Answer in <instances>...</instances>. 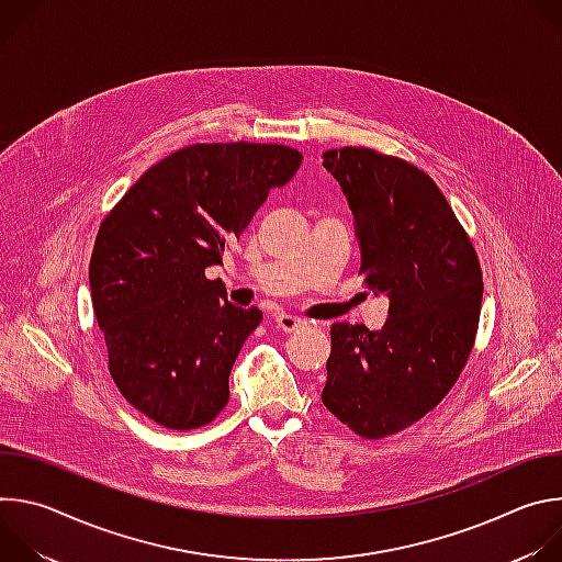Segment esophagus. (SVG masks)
<instances>
[{
  "instance_id": "obj_1",
  "label": "esophagus",
  "mask_w": 562,
  "mask_h": 562,
  "mask_svg": "<svg viewBox=\"0 0 562 562\" xmlns=\"http://www.w3.org/2000/svg\"><path fill=\"white\" fill-rule=\"evenodd\" d=\"M306 325V319H302V317H297V315H293V313H276V327L280 329V331H284V334H293V331H297V329H302Z\"/></svg>"
}]
</instances>
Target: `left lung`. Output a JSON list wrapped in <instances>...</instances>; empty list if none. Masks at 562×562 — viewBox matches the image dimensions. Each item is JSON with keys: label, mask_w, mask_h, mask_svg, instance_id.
Listing matches in <instances>:
<instances>
[{"label": "left lung", "mask_w": 562, "mask_h": 562, "mask_svg": "<svg viewBox=\"0 0 562 562\" xmlns=\"http://www.w3.org/2000/svg\"><path fill=\"white\" fill-rule=\"evenodd\" d=\"M323 157L358 228L360 271L389 297L382 331L331 327L323 403L358 436L384 438L418 423L458 380L475 340L483 273L425 171L356 146Z\"/></svg>", "instance_id": "left-lung-1"}]
</instances>
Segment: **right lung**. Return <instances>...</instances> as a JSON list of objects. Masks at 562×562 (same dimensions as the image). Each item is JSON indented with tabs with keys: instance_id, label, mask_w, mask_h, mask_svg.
Listing matches in <instances>:
<instances>
[{
	"instance_id": "add662e5",
	"label": "right lung",
	"mask_w": 562,
	"mask_h": 562,
	"mask_svg": "<svg viewBox=\"0 0 562 562\" xmlns=\"http://www.w3.org/2000/svg\"><path fill=\"white\" fill-rule=\"evenodd\" d=\"M300 162L280 144H193L150 167L102 222L89 282L109 371L153 423L195 429L228 403L231 367L262 311L231 304L204 271Z\"/></svg>"
}]
</instances>
